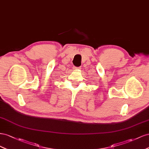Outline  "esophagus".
Returning a JSON list of instances; mask_svg holds the SVG:
<instances>
[{"label": "esophagus", "instance_id": "34e87169", "mask_svg": "<svg viewBox=\"0 0 149 149\" xmlns=\"http://www.w3.org/2000/svg\"><path fill=\"white\" fill-rule=\"evenodd\" d=\"M74 70H77V69H80V67H74Z\"/></svg>", "mask_w": 149, "mask_h": 149}]
</instances>
